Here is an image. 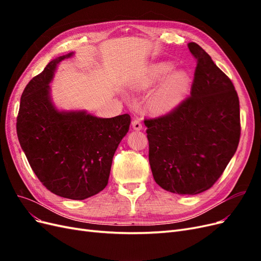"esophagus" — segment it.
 <instances>
[{
    "mask_svg": "<svg viewBox=\"0 0 261 261\" xmlns=\"http://www.w3.org/2000/svg\"><path fill=\"white\" fill-rule=\"evenodd\" d=\"M132 126H133V128L135 129V130L143 129V125H141V123H140L138 120H134V121L132 122Z\"/></svg>",
    "mask_w": 261,
    "mask_h": 261,
    "instance_id": "esophagus-1",
    "label": "esophagus"
}]
</instances>
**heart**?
Masks as SVG:
<instances>
[{
  "mask_svg": "<svg viewBox=\"0 0 261 261\" xmlns=\"http://www.w3.org/2000/svg\"><path fill=\"white\" fill-rule=\"evenodd\" d=\"M169 62H160L150 66L140 82V86L147 87L161 81L173 69ZM189 90V76L185 70H175L165 78L151 99V107L156 112H167L177 107Z\"/></svg>",
  "mask_w": 261,
  "mask_h": 261,
  "instance_id": "1",
  "label": "heart"
}]
</instances>
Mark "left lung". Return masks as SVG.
Listing matches in <instances>:
<instances>
[{"mask_svg": "<svg viewBox=\"0 0 261 261\" xmlns=\"http://www.w3.org/2000/svg\"><path fill=\"white\" fill-rule=\"evenodd\" d=\"M188 49L197 59L191 96L170 113L145 120L155 183L178 195L200 194L215 184L241 136L233 83L201 46L191 42Z\"/></svg>", "mask_w": 261, "mask_h": 261, "instance_id": "1", "label": "left lung"}]
</instances>
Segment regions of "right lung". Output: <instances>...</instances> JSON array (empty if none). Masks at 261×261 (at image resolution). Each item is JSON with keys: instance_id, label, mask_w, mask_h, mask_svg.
<instances>
[{"instance_id": "add662e5", "label": "right lung", "mask_w": 261, "mask_h": 261, "mask_svg": "<svg viewBox=\"0 0 261 261\" xmlns=\"http://www.w3.org/2000/svg\"><path fill=\"white\" fill-rule=\"evenodd\" d=\"M51 61L20 98L16 129L21 149L41 183L55 195L83 200L108 185L113 155L130 124L128 114L111 118L86 111H60L50 83L61 61Z\"/></svg>"}]
</instances>
